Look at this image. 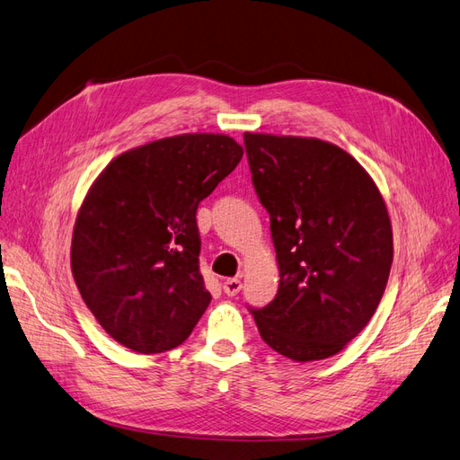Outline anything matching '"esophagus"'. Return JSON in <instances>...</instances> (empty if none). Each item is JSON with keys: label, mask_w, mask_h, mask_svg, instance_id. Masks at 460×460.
I'll return each mask as SVG.
<instances>
[{"label": "esophagus", "mask_w": 460, "mask_h": 460, "mask_svg": "<svg viewBox=\"0 0 460 460\" xmlns=\"http://www.w3.org/2000/svg\"><path fill=\"white\" fill-rule=\"evenodd\" d=\"M222 289H225V294L228 297L238 296L240 289H242V280H240V278H228V280L222 284Z\"/></svg>", "instance_id": "esophagus-1"}]
</instances>
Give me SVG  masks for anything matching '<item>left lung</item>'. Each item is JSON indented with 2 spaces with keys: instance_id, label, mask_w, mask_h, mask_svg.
<instances>
[{
  "instance_id": "1",
  "label": "left lung",
  "mask_w": 460,
  "mask_h": 460,
  "mask_svg": "<svg viewBox=\"0 0 460 460\" xmlns=\"http://www.w3.org/2000/svg\"><path fill=\"white\" fill-rule=\"evenodd\" d=\"M243 146L280 267L276 297L249 313L276 353L297 363L336 355L384 296L394 261L385 203L338 146L252 132Z\"/></svg>"
}]
</instances>
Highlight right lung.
Listing matches in <instances>:
<instances>
[{"mask_svg":"<svg viewBox=\"0 0 460 460\" xmlns=\"http://www.w3.org/2000/svg\"><path fill=\"white\" fill-rule=\"evenodd\" d=\"M243 155L222 134H182L111 161L71 247L80 296L111 338L153 355L184 343L211 303L196 213Z\"/></svg>","mask_w":460,"mask_h":460,"instance_id":"obj_1","label":"right lung"}]
</instances>
